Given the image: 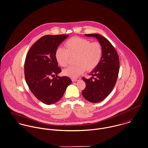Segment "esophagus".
<instances>
[{
	"label": "esophagus",
	"mask_w": 148,
	"mask_h": 148,
	"mask_svg": "<svg viewBox=\"0 0 148 148\" xmlns=\"http://www.w3.org/2000/svg\"><path fill=\"white\" fill-rule=\"evenodd\" d=\"M80 77H76V78H72V82H76V81H77V80H80Z\"/></svg>",
	"instance_id": "1"
}]
</instances>
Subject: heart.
Segmentation results:
<instances>
[{
	"instance_id": "obj_1",
	"label": "heart",
	"mask_w": 148,
	"mask_h": 148,
	"mask_svg": "<svg viewBox=\"0 0 148 148\" xmlns=\"http://www.w3.org/2000/svg\"><path fill=\"white\" fill-rule=\"evenodd\" d=\"M65 49L57 48L55 56L58 64L62 67H66L71 58L75 57V65L63 71L66 76L75 78L82 74L87 69L91 71L96 68L102 57L103 47L98 42H92L90 40L72 37L64 44Z\"/></svg>"
}]
</instances>
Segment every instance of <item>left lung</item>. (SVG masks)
Segmentation results:
<instances>
[{
    "label": "left lung",
    "instance_id": "obj_1",
    "mask_svg": "<svg viewBox=\"0 0 148 148\" xmlns=\"http://www.w3.org/2000/svg\"><path fill=\"white\" fill-rule=\"evenodd\" d=\"M96 37L103 47V55L98 66L89 75L90 79L84 77L86 88L82 92L83 97L92 103H98L106 98L112 91L119 71V57L110 42L98 34H85Z\"/></svg>",
    "mask_w": 148,
    "mask_h": 148
}]
</instances>
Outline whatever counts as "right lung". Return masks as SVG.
I'll return each mask as SVG.
<instances>
[{
    "label": "right lung",
    "instance_id": "1",
    "mask_svg": "<svg viewBox=\"0 0 148 148\" xmlns=\"http://www.w3.org/2000/svg\"><path fill=\"white\" fill-rule=\"evenodd\" d=\"M68 36H44L32 46L26 57L24 69L26 83L33 95L46 104L58 101L72 83L67 76H57L61 69L55 56L57 47ZM55 75L53 79H50Z\"/></svg>",
    "mask_w": 148,
    "mask_h": 148
}]
</instances>
